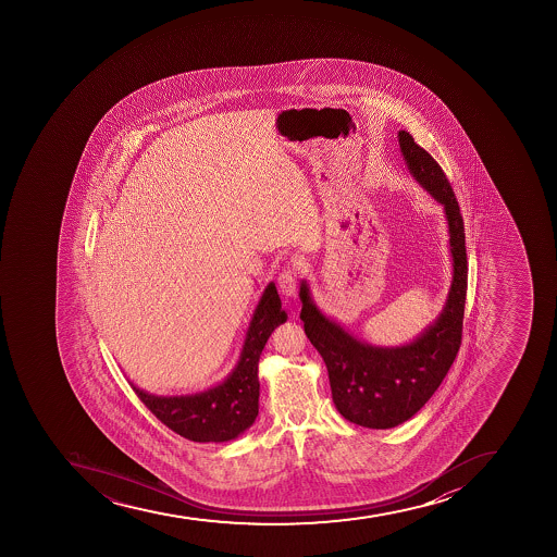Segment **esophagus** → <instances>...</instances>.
I'll return each instance as SVG.
<instances>
[{"label": "esophagus", "mask_w": 557, "mask_h": 557, "mask_svg": "<svg viewBox=\"0 0 557 557\" xmlns=\"http://www.w3.org/2000/svg\"><path fill=\"white\" fill-rule=\"evenodd\" d=\"M277 286H280V292L283 296L292 297L297 296V272L296 269H285V271L281 272L280 277H277Z\"/></svg>", "instance_id": "34e87169"}]
</instances>
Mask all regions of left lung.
Returning <instances> with one entry per match:
<instances>
[{
  "instance_id": "8db88e82",
  "label": "left lung",
  "mask_w": 557,
  "mask_h": 557,
  "mask_svg": "<svg viewBox=\"0 0 557 557\" xmlns=\"http://www.w3.org/2000/svg\"><path fill=\"white\" fill-rule=\"evenodd\" d=\"M400 153L409 173L442 205L447 216L453 283L442 313L413 342L375 347L358 341L327 319L300 281V320L330 374L331 394L344 419L369 429H389L411 419L433 397L456 360L467 299V247L463 216L438 162L400 129Z\"/></svg>"
}]
</instances>
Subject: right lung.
<instances>
[{
	"mask_svg": "<svg viewBox=\"0 0 557 557\" xmlns=\"http://www.w3.org/2000/svg\"><path fill=\"white\" fill-rule=\"evenodd\" d=\"M286 322L276 285L269 283L258 300L235 369L222 383L190 395H153L137 388L138 399L174 433L190 442H230L246 433L258 417V361L272 331Z\"/></svg>",
	"mask_w": 557,
	"mask_h": 557,
	"instance_id": "1",
	"label": "right lung"
}]
</instances>
